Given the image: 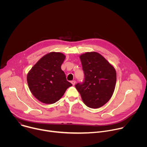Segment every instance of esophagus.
<instances>
[{
  "label": "esophagus",
  "mask_w": 147,
  "mask_h": 147,
  "mask_svg": "<svg viewBox=\"0 0 147 147\" xmlns=\"http://www.w3.org/2000/svg\"><path fill=\"white\" fill-rule=\"evenodd\" d=\"M71 84H73V86H74V85L76 84V82L75 80H73V81H71Z\"/></svg>",
  "instance_id": "esophagus-1"
}]
</instances>
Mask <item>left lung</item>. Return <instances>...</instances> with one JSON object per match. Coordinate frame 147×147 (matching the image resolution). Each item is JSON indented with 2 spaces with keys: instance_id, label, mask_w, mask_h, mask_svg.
<instances>
[{
  "instance_id": "obj_1",
  "label": "left lung",
  "mask_w": 147,
  "mask_h": 147,
  "mask_svg": "<svg viewBox=\"0 0 147 147\" xmlns=\"http://www.w3.org/2000/svg\"><path fill=\"white\" fill-rule=\"evenodd\" d=\"M84 81L75 86L88 107L100 108L111 98L116 82L114 67L100 54L86 52L80 56Z\"/></svg>"
}]
</instances>
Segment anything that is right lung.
Instances as JSON below:
<instances>
[{
	"label": "right lung",
	"instance_id": "right-lung-1",
	"mask_svg": "<svg viewBox=\"0 0 147 147\" xmlns=\"http://www.w3.org/2000/svg\"><path fill=\"white\" fill-rule=\"evenodd\" d=\"M65 58V55L61 53L50 52L40 58L27 74L30 90L41 102L55 103L72 86L61 69Z\"/></svg>",
	"mask_w": 147,
	"mask_h": 147
}]
</instances>
